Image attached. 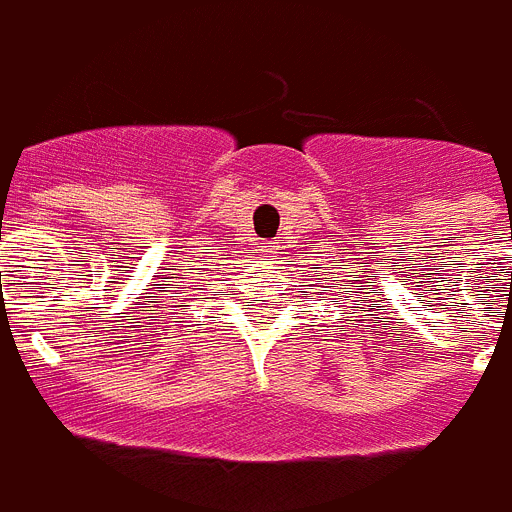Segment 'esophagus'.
Masks as SVG:
<instances>
[{"label":"esophagus","mask_w":512,"mask_h":512,"mask_svg":"<svg viewBox=\"0 0 512 512\" xmlns=\"http://www.w3.org/2000/svg\"><path fill=\"white\" fill-rule=\"evenodd\" d=\"M264 248H267L269 253H277V251H280V245H277L275 240H269V243H264Z\"/></svg>","instance_id":"esophagus-1"}]
</instances>
